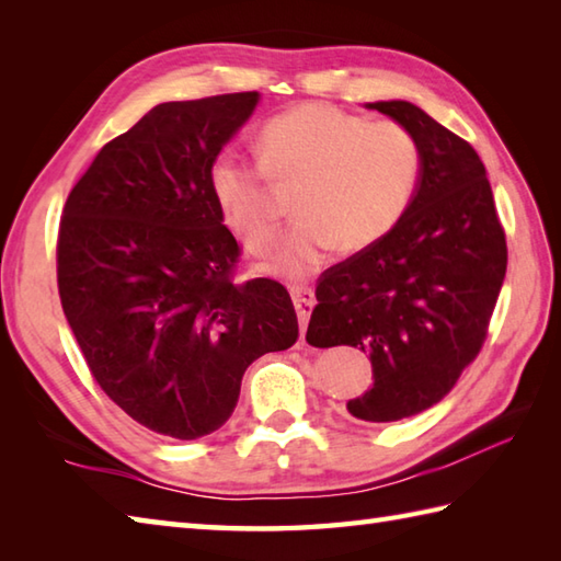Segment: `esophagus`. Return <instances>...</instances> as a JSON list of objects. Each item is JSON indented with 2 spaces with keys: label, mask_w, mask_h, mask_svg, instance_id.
<instances>
[{
  "label": "esophagus",
  "mask_w": 561,
  "mask_h": 561,
  "mask_svg": "<svg viewBox=\"0 0 561 561\" xmlns=\"http://www.w3.org/2000/svg\"><path fill=\"white\" fill-rule=\"evenodd\" d=\"M291 299H294V308H296V316H299V323H301V335L308 325V318H311L313 308H316V294L313 289L308 287H291Z\"/></svg>",
  "instance_id": "obj_1"
}]
</instances>
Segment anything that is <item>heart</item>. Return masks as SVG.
Returning a JSON list of instances; mask_svg holds the SVG:
<instances>
[{"label": "heart", "mask_w": 561, "mask_h": 561, "mask_svg": "<svg viewBox=\"0 0 561 561\" xmlns=\"http://www.w3.org/2000/svg\"><path fill=\"white\" fill-rule=\"evenodd\" d=\"M424 153L410 127L368 123L328 103H306L262 127L260 163L221 153L209 185L224 224L250 250H265L279 231L267 185H299L291 236L272 255L284 277L316 272L330 250L356 253L380 241L420 187Z\"/></svg>", "instance_id": "b5f03b06"}]
</instances>
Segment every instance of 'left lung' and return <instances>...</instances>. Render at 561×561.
<instances>
[{
    "label": "left lung",
    "mask_w": 561,
    "mask_h": 561,
    "mask_svg": "<svg viewBox=\"0 0 561 561\" xmlns=\"http://www.w3.org/2000/svg\"><path fill=\"white\" fill-rule=\"evenodd\" d=\"M366 108L420 139V187L380 241L320 274L306 340L368 354L374 386L347 410L398 422L444 400L480 354L508 253L478 151L408 101Z\"/></svg>",
    "instance_id": "left-lung-1"
}]
</instances>
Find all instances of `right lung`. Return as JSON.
I'll use <instances>...</instances> for the list:
<instances>
[{
  "label": "right lung",
  "instance_id": "obj_1",
  "mask_svg": "<svg viewBox=\"0 0 561 561\" xmlns=\"http://www.w3.org/2000/svg\"><path fill=\"white\" fill-rule=\"evenodd\" d=\"M257 101L243 91L157 105L96 153L59 219V301L89 371L161 436L217 432L245 368L299 340L279 282H236L241 248L209 185Z\"/></svg>",
  "mask_w": 561,
  "mask_h": 561
}]
</instances>
